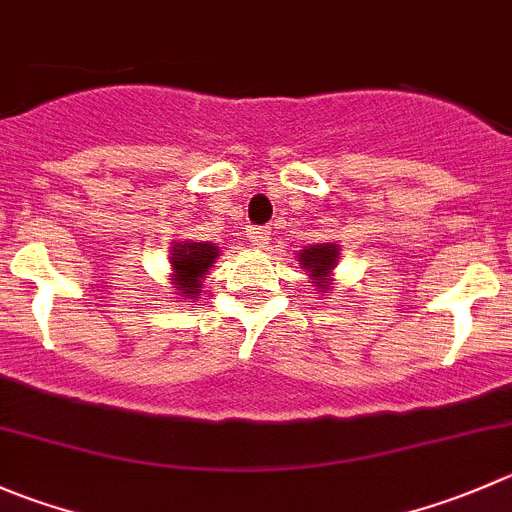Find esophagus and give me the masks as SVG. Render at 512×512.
I'll return each instance as SVG.
<instances>
[{
	"label": "esophagus",
	"instance_id": "obj_1",
	"mask_svg": "<svg viewBox=\"0 0 512 512\" xmlns=\"http://www.w3.org/2000/svg\"><path fill=\"white\" fill-rule=\"evenodd\" d=\"M247 237H250V242L255 247H267V242H270V230H265V227H250Z\"/></svg>",
	"mask_w": 512,
	"mask_h": 512
}]
</instances>
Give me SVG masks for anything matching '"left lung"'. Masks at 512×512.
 <instances>
[{
    "label": "left lung",
    "mask_w": 512,
    "mask_h": 512,
    "mask_svg": "<svg viewBox=\"0 0 512 512\" xmlns=\"http://www.w3.org/2000/svg\"><path fill=\"white\" fill-rule=\"evenodd\" d=\"M337 257H340V247L325 242V245L305 247V250L300 252V260L297 262H300V265L310 272L317 292H327L332 287L330 275L337 265Z\"/></svg>",
    "instance_id": "8db88e82"
}]
</instances>
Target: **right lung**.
I'll use <instances>...</instances> for the list:
<instances>
[{"label": "right lung", "mask_w": 512, "mask_h": 512, "mask_svg": "<svg viewBox=\"0 0 512 512\" xmlns=\"http://www.w3.org/2000/svg\"><path fill=\"white\" fill-rule=\"evenodd\" d=\"M217 257H220V250L215 242H177L172 247V280H175V295H180V300H195L202 277L207 275Z\"/></svg>", "instance_id": "add662e5"}]
</instances>
